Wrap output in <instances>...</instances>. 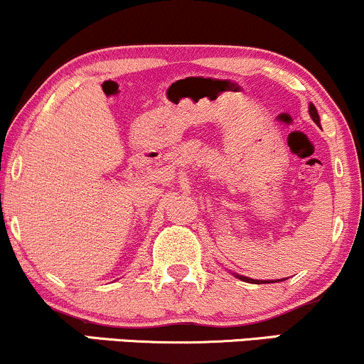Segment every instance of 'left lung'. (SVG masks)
<instances>
[{
    "mask_svg": "<svg viewBox=\"0 0 364 364\" xmlns=\"http://www.w3.org/2000/svg\"><path fill=\"white\" fill-rule=\"evenodd\" d=\"M308 112H310V116H311V119L315 121L316 124H318L320 127V116H318V111H316V107L313 106V104H310V106H308ZM235 275V277H237L240 279V281H245V282H250V284H265L267 281H262V282H258V281H255V279H250V277H245V275H240V274H232ZM279 281H284V279H277V282Z\"/></svg>",
    "mask_w": 364,
    "mask_h": 364,
    "instance_id": "left-lung-1",
    "label": "left lung"
}]
</instances>
